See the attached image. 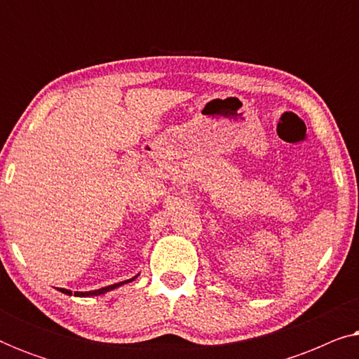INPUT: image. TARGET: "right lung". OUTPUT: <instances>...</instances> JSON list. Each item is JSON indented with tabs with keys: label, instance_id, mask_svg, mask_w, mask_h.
Instances as JSON below:
<instances>
[{
	"label": "right lung",
	"instance_id": "right-lung-1",
	"mask_svg": "<svg viewBox=\"0 0 359 359\" xmlns=\"http://www.w3.org/2000/svg\"><path fill=\"white\" fill-rule=\"evenodd\" d=\"M137 276H134L132 279H127V281H122V283H116V284H111V286H106V287H101V289H95V291H86V292H75L73 294V296H76V297H93V296H101V294H106V292H109V291H112V289H116V287H121L122 284H127V283H130V281H134ZM58 291L60 292H63V294H68V296H72V291H68V289H63V287H57Z\"/></svg>",
	"mask_w": 359,
	"mask_h": 359
}]
</instances>
